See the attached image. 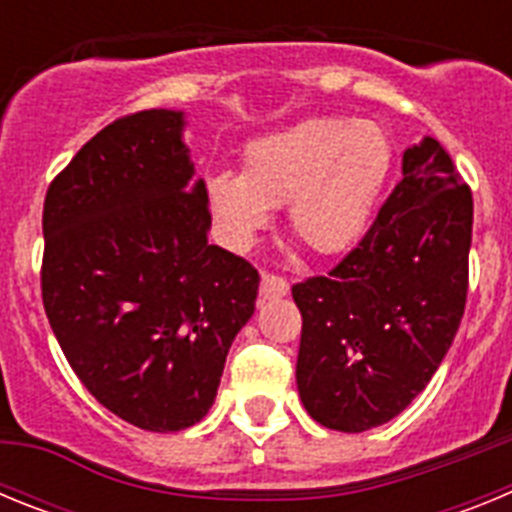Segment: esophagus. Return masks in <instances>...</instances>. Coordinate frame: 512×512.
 <instances>
[{"mask_svg": "<svg viewBox=\"0 0 512 512\" xmlns=\"http://www.w3.org/2000/svg\"><path fill=\"white\" fill-rule=\"evenodd\" d=\"M289 292V284L287 279L279 277V274H261V289L259 295L261 300H274V297H284Z\"/></svg>", "mask_w": 512, "mask_h": 512, "instance_id": "esophagus-1", "label": "esophagus"}]
</instances>
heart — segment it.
<instances>
[{"label": "heart", "mask_w": 512, "mask_h": 512, "mask_svg": "<svg viewBox=\"0 0 512 512\" xmlns=\"http://www.w3.org/2000/svg\"><path fill=\"white\" fill-rule=\"evenodd\" d=\"M392 166L395 146L379 122L312 117L253 140L243 174L210 176L207 200L235 248L269 225V207L287 205L289 230L330 256L366 233Z\"/></svg>", "instance_id": "heart-1"}]
</instances>
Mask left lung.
<instances>
[{
	"instance_id": "left-lung-1",
	"label": "left lung",
	"mask_w": 512,
	"mask_h": 512,
	"mask_svg": "<svg viewBox=\"0 0 512 512\" xmlns=\"http://www.w3.org/2000/svg\"><path fill=\"white\" fill-rule=\"evenodd\" d=\"M472 189L425 138L359 246L292 287L302 315L297 390L325 428L361 433L425 390L459 330L469 289Z\"/></svg>"
}]
</instances>
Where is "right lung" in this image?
Instances as JSON below:
<instances>
[{
	"label": "right lung",
	"mask_w": 512,
	"mask_h": 512,
	"mask_svg": "<svg viewBox=\"0 0 512 512\" xmlns=\"http://www.w3.org/2000/svg\"><path fill=\"white\" fill-rule=\"evenodd\" d=\"M184 115L143 110L87 140L43 205V307L81 384L117 418L200 423L256 310L259 271L207 243Z\"/></svg>",
	"instance_id": "add662e5"
}]
</instances>
